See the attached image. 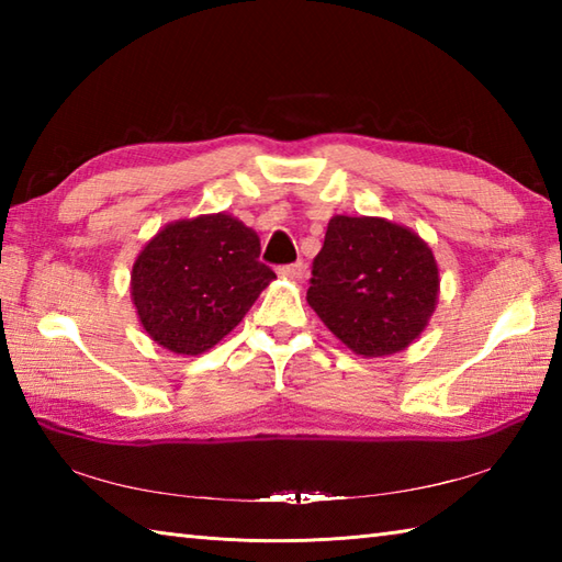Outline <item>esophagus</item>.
I'll use <instances>...</instances> for the list:
<instances>
[{
  "label": "esophagus",
  "mask_w": 562,
  "mask_h": 562,
  "mask_svg": "<svg viewBox=\"0 0 562 562\" xmlns=\"http://www.w3.org/2000/svg\"><path fill=\"white\" fill-rule=\"evenodd\" d=\"M278 274H280V278H284V280H292V282L302 280L304 278V262H292V266H282L278 270Z\"/></svg>",
  "instance_id": "34e87169"
}]
</instances>
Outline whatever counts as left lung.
Instances as JSON below:
<instances>
[{
    "mask_svg": "<svg viewBox=\"0 0 562 562\" xmlns=\"http://www.w3.org/2000/svg\"><path fill=\"white\" fill-rule=\"evenodd\" d=\"M306 302L355 355L408 348L432 318L439 268L413 229L384 217H330Z\"/></svg>",
    "mask_w": 562,
    "mask_h": 562,
    "instance_id": "8db88e82",
    "label": "left lung"
}]
</instances>
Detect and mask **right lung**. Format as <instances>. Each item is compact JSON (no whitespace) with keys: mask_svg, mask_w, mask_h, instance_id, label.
Segmentation results:
<instances>
[{"mask_svg":"<svg viewBox=\"0 0 562 562\" xmlns=\"http://www.w3.org/2000/svg\"><path fill=\"white\" fill-rule=\"evenodd\" d=\"M258 256V234L226 212L161 226L130 272L142 328L176 355L207 352L274 280Z\"/></svg>","mask_w":562,"mask_h":562,"instance_id":"obj_1","label":"right lung"}]
</instances>
